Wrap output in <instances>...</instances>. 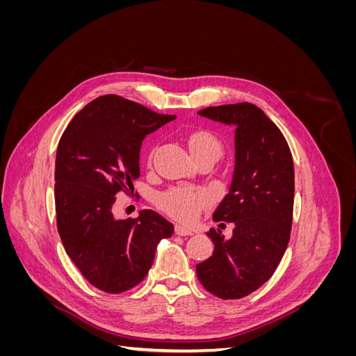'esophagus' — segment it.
Wrapping results in <instances>:
<instances>
[{"label":"esophagus","mask_w":356,"mask_h":356,"mask_svg":"<svg viewBox=\"0 0 356 356\" xmlns=\"http://www.w3.org/2000/svg\"><path fill=\"white\" fill-rule=\"evenodd\" d=\"M175 233L179 234V236H191V234H195V230L190 229V227H186V225H182V224H177L175 225Z\"/></svg>","instance_id":"34e87169"}]
</instances>
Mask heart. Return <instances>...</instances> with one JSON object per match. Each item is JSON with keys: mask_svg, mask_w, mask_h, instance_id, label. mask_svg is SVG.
Returning a JSON list of instances; mask_svg holds the SVG:
<instances>
[{"mask_svg": "<svg viewBox=\"0 0 356 356\" xmlns=\"http://www.w3.org/2000/svg\"><path fill=\"white\" fill-rule=\"evenodd\" d=\"M187 145L193 156L200 153H212L220 156L221 143L220 139L208 131L191 132L187 138ZM160 203L169 213L179 220L190 221L196 217L200 209L208 203V197L203 193L190 190L186 187H177L166 191L160 197Z\"/></svg>", "mask_w": 356, "mask_h": 356, "instance_id": "1", "label": "heart"}]
</instances>
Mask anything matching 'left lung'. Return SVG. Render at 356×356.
Instances as JSON below:
<instances>
[{"label": "left lung", "mask_w": 356, "mask_h": 356, "mask_svg": "<svg viewBox=\"0 0 356 356\" xmlns=\"http://www.w3.org/2000/svg\"><path fill=\"white\" fill-rule=\"evenodd\" d=\"M197 114L234 126L233 178L212 213L213 221L233 222L234 229L232 238H224L220 229L207 233L213 252L196 264L197 279L220 298H242L270 279L288 246L293 156L282 132L254 104L208 106Z\"/></svg>", "instance_id": "left-lung-1"}]
</instances>
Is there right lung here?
<instances>
[{
	"label": "right lung",
	"mask_w": 356,
	"mask_h": 356,
	"mask_svg": "<svg viewBox=\"0 0 356 356\" xmlns=\"http://www.w3.org/2000/svg\"><path fill=\"white\" fill-rule=\"evenodd\" d=\"M117 95H104L74 115L56 149L55 204L63 248L101 291L123 293L148 273L159 242L174 224L152 209L115 218L118 191L134 190L144 138L174 120Z\"/></svg>",
	"instance_id": "1"
}]
</instances>
